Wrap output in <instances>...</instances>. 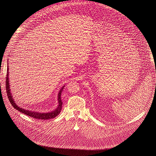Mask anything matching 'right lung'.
Returning a JSON list of instances; mask_svg holds the SVG:
<instances>
[{
    "mask_svg": "<svg viewBox=\"0 0 156 156\" xmlns=\"http://www.w3.org/2000/svg\"><path fill=\"white\" fill-rule=\"evenodd\" d=\"M7 77H6V90H7V96L9 98V99L12 104V105L14 107V108L18 110L20 112L23 113L24 114H26L32 118H34L37 120H49L51 119H54L55 117H57L59 113L60 112V111L62 110V102L61 100V94L63 91V89L65 87V85L62 87V88L60 90L58 93V106L56 108H55L54 110L51 111V112H46V113H44V112H36V111H32V110H29L25 108H23L22 107H19L16 103H15V100L13 98V96L11 92V89H10V85L9 83V63H7Z\"/></svg>",
    "mask_w": 156,
    "mask_h": 156,
    "instance_id": "obj_1",
    "label": "right lung"
}]
</instances>
